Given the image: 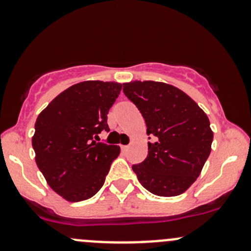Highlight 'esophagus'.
<instances>
[{
	"label": "esophagus",
	"instance_id": "obj_1",
	"mask_svg": "<svg viewBox=\"0 0 251 251\" xmlns=\"http://www.w3.org/2000/svg\"><path fill=\"white\" fill-rule=\"evenodd\" d=\"M128 148H130V146H121V149H123V151H127Z\"/></svg>",
	"mask_w": 251,
	"mask_h": 251
}]
</instances>
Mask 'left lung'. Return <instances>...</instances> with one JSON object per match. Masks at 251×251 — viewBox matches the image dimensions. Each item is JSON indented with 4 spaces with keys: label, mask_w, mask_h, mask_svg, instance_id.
<instances>
[{
    "label": "left lung",
    "mask_w": 251,
    "mask_h": 251,
    "mask_svg": "<svg viewBox=\"0 0 251 251\" xmlns=\"http://www.w3.org/2000/svg\"><path fill=\"white\" fill-rule=\"evenodd\" d=\"M124 93L144 118L148 155L132 170L147 191L176 197L196 182L211 151L214 132L204 110L188 95L165 82L131 81ZM151 138V137H149Z\"/></svg>",
    "instance_id": "left-lung-1"
}]
</instances>
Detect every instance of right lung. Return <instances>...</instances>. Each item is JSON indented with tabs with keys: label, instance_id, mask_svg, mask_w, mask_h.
I'll use <instances>...</instances> for the list:
<instances>
[{
	"label": "right lung",
	"instance_id": "right-lung-1",
	"mask_svg": "<svg viewBox=\"0 0 251 251\" xmlns=\"http://www.w3.org/2000/svg\"><path fill=\"white\" fill-rule=\"evenodd\" d=\"M123 85L91 80L75 83L57 96L37 116L32 148L48 186L68 201L95 196L104 184L120 147L100 143L109 131L108 111Z\"/></svg>",
	"mask_w": 251,
	"mask_h": 251
}]
</instances>
